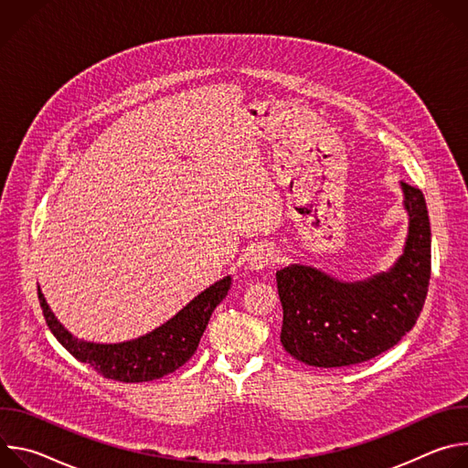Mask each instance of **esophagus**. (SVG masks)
Listing matches in <instances>:
<instances>
[{
    "label": "esophagus",
    "mask_w": 468,
    "mask_h": 468,
    "mask_svg": "<svg viewBox=\"0 0 468 468\" xmlns=\"http://www.w3.org/2000/svg\"><path fill=\"white\" fill-rule=\"evenodd\" d=\"M276 262V257L272 253V250L269 248H261L257 251H253V255L250 257V266L253 271H262V269H269Z\"/></svg>",
    "instance_id": "esophagus-1"
}]
</instances>
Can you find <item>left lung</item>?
<instances>
[{
	"label": "left lung",
	"mask_w": 468,
	"mask_h": 468,
	"mask_svg": "<svg viewBox=\"0 0 468 468\" xmlns=\"http://www.w3.org/2000/svg\"><path fill=\"white\" fill-rule=\"evenodd\" d=\"M410 235L388 272L341 283L303 264L276 272L283 307L282 345L322 368L365 363L402 341L417 324L431 276V229L422 192L402 183Z\"/></svg>",
	"instance_id": "1"
}]
</instances>
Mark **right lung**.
Listing matches in <instances>:
<instances>
[{
	"instance_id": "add662e5",
	"label": "right lung",
	"mask_w": 468,
	"mask_h": 468,
	"mask_svg": "<svg viewBox=\"0 0 468 468\" xmlns=\"http://www.w3.org/2000/svg\"><path fill=\"white\" fill-rule=\"evenodd\" d=\"M229 287L231 278L228 276L197 294L174 318L148 335L120 345H94L76 339L57 322L40 289L38 300L48 327L78 361L90 365L107 379L143 383L172 374L194 356L215 307L226 298Z\"/></svg>"
}]
</instances>
